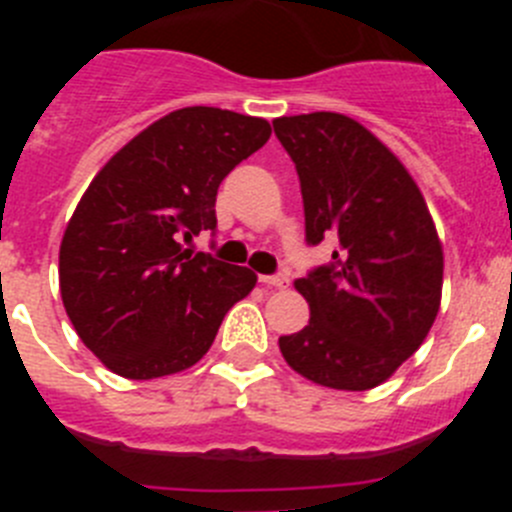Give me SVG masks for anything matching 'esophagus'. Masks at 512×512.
I'll use <instances>...</instances> for the list:
<instances>
[{"label":"esophagus","mask_w":512,"mask_h":512,"mask_svg":"<svg viewBox=\"0 0 512 512\" xmlns=\"http://www.w3.org/2000/svg\"><path fill=\"white\" fill-rule=\"evenodd\" d=\"M259 282L264 284V287L284 289L289 284V277H287V274H274V277H259Z\"/></svg>","instance_id":"obj_1"}]
</instances>
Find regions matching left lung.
<instances>
[{
  "instance_id": "left-lung-1",
  "label": "left lung",
  "mask_w": 512,
  "mask_h": 512,
  "mask_svg": "<svg viewBox=\"0 0 512 512\" xmlns=\"http://www.w3.org/2000/svg\"><path fill=\"white\" fill-rule=\"evenodd\" d=\"M315 246L338 238L333 264L297 279L310 323L279 338L297 374L364 392L415 354L441 307L443 246L410 171L382 140L341 112L277 117Z\"/></svg>"
}]
</instances>
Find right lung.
I'll return each mask as SVG.
<instances>
[{
	"instance_id": "1",
	"label": "right lung",
	"mask_w": 512,
	"mask_h": 512,
	"mask_svg": "<svg viewBox=\"0 0 512 512\" xmlns=\"http://www.w3.org/2000/svg\"><path fill=\"white\" fill-rule=\"evenodd\" d=\"M269 135L264 117L182 107L140 130L81 194L63 230L58 284L71 325L110 372H184L256 287L246 266L192 256L179 241L215 230L217 187Z\"/></svg>"
}]
</instances>
